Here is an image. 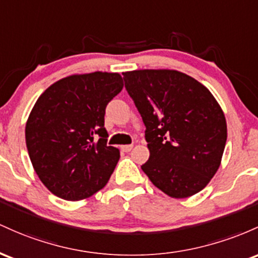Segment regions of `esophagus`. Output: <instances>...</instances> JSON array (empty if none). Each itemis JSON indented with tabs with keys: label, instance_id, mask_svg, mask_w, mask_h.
Listing matches in <instances>:
<instances>
[{
	"label": "esophagus",
	"instance_id": "34e87169",
	"mask_svg": "<svg viewBox=\"0 0 258 258\" xmlns=\"http://www.w3.org/2000/svg\"><path fill=\"white\" fill-rule=\"evenodd\" d=\"M132 149H133V145H123V146L120 147V150L123 152H129V151H132Z\"/></svg>",
	"mask_w": 258,
	"mask_h": 258
}]
</instances>
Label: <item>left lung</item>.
Listing matches in <instances>:
<instances>
[{"mask_svg":"<svg viewBox=\"0 0 258 258\" xmlns=\"http://www.w3.org/2000/svg\"><path fill=\"white\" fill-rule=\"evenodd\" d=\"M143 117L150 158L141 166L161 191L185 199L201 191L221 166L227 121L205 85L173 69L123 73Z\"/></svg>","mask_w":258,"mask_h":258,"instance_id":"left-lung-1","label":"left lung"}]
</instances>
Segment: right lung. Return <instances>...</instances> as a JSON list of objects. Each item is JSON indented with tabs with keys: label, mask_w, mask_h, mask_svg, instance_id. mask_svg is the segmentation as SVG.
I'll return each instance as SVG.
<instances>
[{
	"label": "right lung",
	"mask_w": 258,
	"mask_h": 258,
	"mask_svg": "<svg viewBox=\"0 0 258 258\" xmlns=\"http://www.w3.org/2000/svg\"><path fill=\"white\" fill-rule=\"evenodd\" d=\"M123 85L118 73L74 74L37 98L25 125V143L37 176L53 195L78 201L108 183L120 155L117 147L107 146L106 106Z\"/></svg>",
	"instance_id": "right-lung-1"
}]
</instances>
